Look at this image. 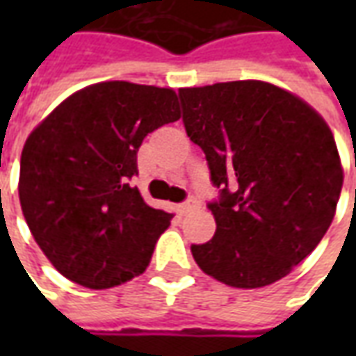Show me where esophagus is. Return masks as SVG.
<instances>
[{"label":"esophagus","mask_w":356,"mask_h":356,"mask_svg":"<svg viewBox=\"0 0 356 356\" xmlns=\"http://www.w3.org/2000/svg\"><path fill=\"white\" fill-rule=\"evenodd\" d=\"M198 206H200V202L196 200L194 196H191L188 200L181 204V211H183V213H188V211H193V209H196Z\"/></svg>","instance_id":"obj_1"}]
</instances>
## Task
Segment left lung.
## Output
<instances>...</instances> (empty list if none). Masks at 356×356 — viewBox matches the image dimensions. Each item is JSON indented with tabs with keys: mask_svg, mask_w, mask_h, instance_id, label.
Wrapping results in <instances>:
<instances>
[{
	"mask_svg": "<svg viewBox=\"0 0 356 356\" xmlns=\"http://www.w3.org/2000/svg\"><path fill=\"white\" fill-rule=\"evenodd\" d=\"M183 124L204 150L219 198L216 234L193 244L206 275L234 288L280 280L318 246L336 213L343 170L322 116L257 80L179 89Z\"/></svg>",
	"mask_w": 356,
	"mask_h": 356,
	"instance_id": "1",
	"label": "left lung"
}]
</instances>
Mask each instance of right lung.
<instances>
[{"label": "right lung", "instance_id": "right-lung-1", "mask_svg": "<svg viewBox=\"0 0 356 356\" xmlns=\"http://www.w3.org/2000/svg\"><path fill=\"white\" fill-rule=\"evenodd\" d=\"M173 89L102 81L70 95L30 133L19 198L32 236L68 280L104 290L145 273L171 213L131 179L148 133L177 122Z\"/></svg>", "mask_w": 356, "mask_h": 356}]
</instances>
